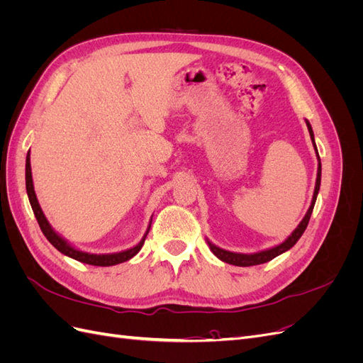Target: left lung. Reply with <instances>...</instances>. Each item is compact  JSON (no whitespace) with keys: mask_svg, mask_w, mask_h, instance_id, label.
Instances as JSON below:
<instances>
[{"mask_svg":"<svg viewBox=\"0 0 363 363\" xmlns=\"http://www.w3.org/2000/svg\"><path fill=\"white\" fill-rule=\"evenodd\" d=\"M306 125H307V130H309V135H311V139H312V144H313V148H315V152H316V157H318V172H316V183H315V191H313V196H312V203H311V207L309 211L306 212L304 218L301 219V223L296 225V228L294 230V232L283 240L281 244L276 245V247H271L268 250H262V251H257V252H251V255H244V252H233V251H227V250H223L216 247L215 244H212L211 240L207 239V244H208V248H211V251L213 252V255L219 259L223 260L225 263H230V265H235V267H252V265H260V263H267L269 260H272L274 257H277L280 255H283L284 251L291 250L295 244L296 240H298L301 238V235L304 233V230L307 227V224H309V219H311V215H312V211H313V206H315V201H316V196H318V192H320V186H321V159H320V155H318V148H316V144H315V136H313V130H312V125L309 121L306 119Z\"/></svg>","mask_w":363,"mask_h":363,"instance_id":"obj_1","label":"left lung"}]
</instances>
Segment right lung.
I'll return each mask as SVG.
<instances>
[{
	"label": "right lung",
	"instance_id": "add662e5",
	"mask_svg": "<svg viewBox=\"0 0 363 363\" xmlns=\"http://www.w3.org/2000/svg\"><path fill=\"white\" fill-rule=\"evenodd\" d=\"M26 188H27V195H28V200L33 208V213H35L39 227L42 230V233L45 235V238L50 240V244L57 248L62 255L68 256L71 259L79 260L82 263H87V265H94V267H112V265H118V263H123L130 260L131 257H135L138 252L140 251L142 245L145 242V238L150 232V227L151 223L147 228L145 235L142 236V239L139 240V244H136L135 247H131L128 250L124 251H119V252H108V255H94V252H86L82 251L79 248H75L74 245H71L67 239L63 236H60L56 230L51 227V224L48 223V219L43 215L42 208L39 206L38 201V196L35 192V186H33V177H31V164H30V151L27 152V159H26Z\"/></svg>",
	"mask_w": 363,
	"mask_h": 363
}]
</instances>
